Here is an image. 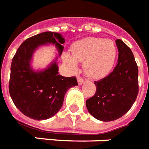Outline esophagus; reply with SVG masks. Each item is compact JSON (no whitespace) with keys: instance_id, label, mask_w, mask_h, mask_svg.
<instances>
[{"instance_id":"esophagus-1","label":"esophagus","mask_w":149,"mask_h":149,"mask_svg":"<svg viewBox=\"0 0 149 149\" xmlns=\"http://www.w3.org/2000/svg\"><path fill=\"white\" fill-rule=\"evenodd\" d=\"M84 79L82 78L81 77H77V82H78L79 85H82V83L83 82Z\"/></svg>"}]
</instances>
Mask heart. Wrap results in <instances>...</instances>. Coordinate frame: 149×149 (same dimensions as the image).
Here are the masks:
<instances>
[{
    "label": "heart",
    "mask_w": 149,
    "mask_h": 149,
    "mask_svg": "<svg viewBox=\"0 0 149 149\" xmlns=\"http://www.w3.org/2000/svg\"><path fill=\"white\" fill-rule=\"evenodd\" d=\"M70 56L64 53L63 63L71 71H77V62L84 63V70L88 77L100 78L109 72L114 63L117 48L111 40L86 38L71 46Z\"/></svg>",
    "instance_id": "b5f03b06"
}]
</instances>
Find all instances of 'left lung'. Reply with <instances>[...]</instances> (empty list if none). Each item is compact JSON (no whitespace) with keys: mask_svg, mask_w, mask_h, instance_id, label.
<instances>
[{"mask_svg":"<svg viewBox=\"0 0 149 149\" xmlns=\"http://www.w3.org/2000/svg\"><path fill=\"white\" fill-rule=\"evenodd\" d=\"M119 51L113 70L95 81V95L86 102L88 112L98 120L108 122L120 118L132 107L139 93L138 66L130 48L116 40Z\"/></svg>","mask_w":149,"mask_h":149,"instance_id":"8db88e82","label":"left lung"}]
</instances>
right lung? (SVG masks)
I'll return each instance as SVG.
<instances>
[{
    "label": "right lung",
    "instance_id": "1",
    "mask_svg": "<svg viewBox=\"0 0 149 149\" xmlns=\"http://www.w3.org/2000/svg\"><path fill=\"white\" fill-rule=\"evenodd\" d=\"M64 42L60 33L42 32L22 42L12 60L9 92L16 107L29 118L42 120L53 117L63 105L67 90L78 86L75 77L59 75L57 57L42 70H34L30 64L39 46L55 45L61 56Z\"/></svg>",
    "mask_w": 149,
    "mask_h": 149
}]
</instances>
